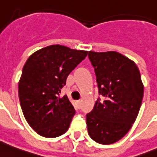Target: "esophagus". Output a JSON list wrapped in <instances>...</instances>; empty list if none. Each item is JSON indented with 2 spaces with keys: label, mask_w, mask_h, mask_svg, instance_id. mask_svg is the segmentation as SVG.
Here are the masks:
<instances>
[{
  "label": "esophagus",
  "mask_w": 157,
  "mask_h": 157,
  "mask_svg": "<svg viewBox=\"0 0 157 157\" xmlns=\"http://www.w3.org/2000/svg\"><path fill=\"white\" fill-rule=\"evenodd\" d=\"M77 103H78V107H80V106H81V103H82V100H78L77 102Z\"/></svg>",
  "instance_id": "1"
}]
</instances>
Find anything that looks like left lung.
<instances>
[{
  "label": "left lung",
  "mask_w": 157,
  "mask_h": 157,
  "mask_svg": "<svg viewBox=\"0 0 157 157\" xmlns=\"http://www.w3.org/2000/svg\"><path fill=\"white\" fill-rule=\"evenodd\" d=\"M88 58L104 98L86 114L88 134L97 143L111 144L128 132L138 116L144 95L140 73L133 61L116 51H89Z\"/></svg>",
  "instance_id": "1"
}]
</instances>
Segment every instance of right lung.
Wrapping results in <instances>:
<instances>
[{
	"label": "right lung",
	"instance_id": "1",
	"mask_svg": "<svg viewBox=\"0 0 157 157\" xmlns=\"http://www.w3.org/2000/svg\"><path fill=\"white\" fill-rule=\"evenodd\" d=\"M87 54L53 45L27 59L18 83L19 100L26 121L41 136L54 138L68 130L75 110L67 95L60 96L61 89Z\"/></svg>",
	"mask_w": 157,
	"mask_h": 157
}]
</instances>
